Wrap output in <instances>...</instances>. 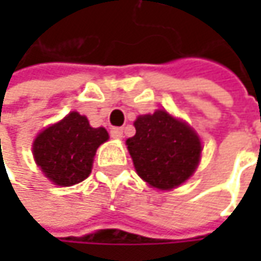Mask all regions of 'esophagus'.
<instances>
[{
  "instance_id": "1",
  "label": "esophagus",
  "mask_w": 261,
  "mask_h": 261,
  "mask_svg": "<svg viewBox=\"0 0 261 261\" xmlns=\"http://www.w3.org/2000/svg\"><path fill=\"white\" fill-rule=\"evenodd\" d=\"M110 136L115 138V139H122L123 138V129L122 127H112Z\"/></svg>"
}]
</instances>
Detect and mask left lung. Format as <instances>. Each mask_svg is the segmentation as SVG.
Instances as JSON below:
<instances>
[{"mask_svg": "<svg viewBox=\"0 0 261 261\" xmlns=\"http://www.w3.org/2000/svg\"><path fill=\"white\" fill-rule=\"evenodd\" d=\"M135 136L126 141L138 175L151 187L171 190L196 171L202 144L195 130L166 110L139 116Z\"/></svg>", "mask_w": 261, "mask_h": 261, "instance_id": "1", "label": "left lung"}]
</instances>
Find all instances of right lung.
Here are the masks:
<instances>
[{
	"mask_svg": "<svg viewBox=\"0 0 261 261\" xmlns=\"http://www.w3.org/2000/svg\"><path fill=\"white\" fill-rule=\"evenodd\" d=\"M109 139L105 127H91L86 116L71 112L36 136V164L58 186H74L91 173L97 148Z\"/></svg>",
	"mask_w": 261,
	"mask_h": 261,
	"instance_id": "obj_1",
	"label": "right lung"
}]
</instances>
